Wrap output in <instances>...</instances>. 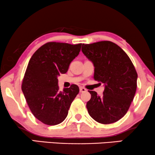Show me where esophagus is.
I'll return each mask as SVG.
<instances>
[{
  "mask_svg": "<svg viewBox=\"0 0 155 155\" xmlns=\"http://www.w3.org/2000/svg\"><path fill=\"white\" fill-rule=\"evenodd\" d=\"M79 90H80V92H81V93H83V92L87 91V89H86L85 88H84V87H80Z\"/></svg>",
  "mask_w": 155,
  "mask_h": 155,
  "instance_id": "obj_1",
  "label": "esophagus"
}]
</instances>
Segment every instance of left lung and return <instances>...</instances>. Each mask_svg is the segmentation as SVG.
I'll return each instance as SVG.
<instances>
[{
	"instance_id": "obj_1",
	"label": "left lung",
	"mask_w": 155,
	"mask_h": 155,
	"mask_svg": "<svg viewBox=\"0 0 155 155\" xmlns=\"http://www.w3.org/2000/svg\"><path fill=\"white\" fill-rule=\"evenodd\" d=\"M81 51L93 62L94 79L104 84L102 96L89 91L88 112L101 124L116 122L126 114L136 92L137 73L132 61L118 45L109 41L83 44Z\"/></svg>"
}]
</instances>
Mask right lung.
I'll use <instances>...</instances> for the list:
<instances>
[{"instance_id":"1","label":"right lung","mask_w":155,"mask_h":155,"mask_svg":"<svg viewBox=\"0 0 155 155\" xmlns=\"http://www.w3.org/2000/svg\"><path fill=\"white\" fill-rule=\"evenodd\" d=\"M81 47V44L48 42L41 46L29 61L21 89L31 112L45 124L61 123L79 94L76 84L59 91L57 77L67 72Z\"/></svg>"}]
</instances>
